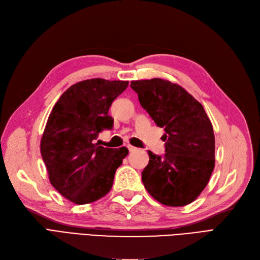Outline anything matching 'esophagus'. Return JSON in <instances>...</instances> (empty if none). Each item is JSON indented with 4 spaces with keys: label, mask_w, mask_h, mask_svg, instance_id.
<instances>
[{
    "label": "esophagus",
    "mask_w": 260,
    "mask_h": 260,
    "mask_svg": "<svg viewBox=\"0 0 260 260\" xmlns=\"http://www.w3.org/2000/svg\"><path fill=\"white\" fill-rule=\"evenodd\" d=\"M127 149H128V151H129V152H133V151H135V150H136V148H135V147H133V146H131V145H128V146H127Z\"/></svg>",
    "instance_id": "1"
}]
</instances>
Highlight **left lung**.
<instances>
[{"label": "left lung", "instance_id": "8db88e82", "mask_svg": "<svg viewBox=\"0 0 260 260\" xmlns=\"http://www.w3.org/2000/svg\"><path fill=\"white\" fill-rule=\"evenodd\" d=\"M139 103L158 127L164 128L165 153L148 151L141 173L147 191L167 206L187 205L204 190L215 166L213 125L194 97L162 80L132 81Z\"/></svg>", "mask_w": 260, "mask_h": 260}]
</instances>
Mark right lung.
<instances>
[{
    "label": "right lung",
    "instance_id": "add662e5",
    "mask_svg": "<svg viewBox=\"0 0 260 260\" xmlns=\"http://www.w3.org/2000/svg\"><path fill=\"white\" fill-rule=\"evenodd\" d=\"M128 82L90 79L77 83L58 99L41 139V154L52 186L75 204H87L110 191L115 171L127 155L125 147L95 144L99 133L112 129L108 114Z\"/></svg>",
    "mask_w": 260,
    "mask_h": 260
}]
</instances>
